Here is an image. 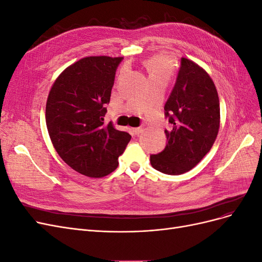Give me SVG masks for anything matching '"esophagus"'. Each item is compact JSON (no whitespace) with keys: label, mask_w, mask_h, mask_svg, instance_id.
<instances>
[{"label":"esophagus","mask_w":262,"mask_h":262,"mask_svg":"<svg viewBox=\"0 0 262 262\" xmlns=\"http://www.w3.org/2000/svg\"><path fill=\"white\" fill-rule=\"evenodd\" d=\"M132 131L134 134H136V136H139V134L143 131V128H134V129H132Z\"/></svg>","instance_id":"34e87169"}]
</instances>
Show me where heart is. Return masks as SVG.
Returning a JSON list of instances; mask_svg holds the SVG:
<instances>
[{
	"label": "heart",
	"mask_w": 262,
	"mask_h": 262,
	"mask_svg": "<svg viewBox=\"0 0 262 262\" xmlns=\"http://www.w3.org/2000/svg\"><path fill=\"white\" fill-rule=\"evenodd\" d=\"M143 64L152 82L156 80L168 81L173 73V62L167 54L160 53L150 55L144 60Z\"/></svg>",
	"instance_id": "obj_1"
}]
</instances>
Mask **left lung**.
I'll return each instance as SVG.
<instances>
[{
	"label": "left lung",
	"instance_id": "1",
	"mask_svg": "<svg viewBox=\"0 0 262 262\" xmlns=\"http://www.w3.org/2000/svg\"><path fill=\"white\" fill-rule=\"evenodd\" d=\"M164 109L172 128L165 130L168 143L161 153L150 155V165L167 175H181L210 152L220 129L219 95L207 71L182 58Z\"/></svg>",
	"mask_w": 262,
	"mask_h": 262
}]
</instances>
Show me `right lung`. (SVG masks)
Segmentation results:
<instances>
[{"label": "right lung", "instance_id": "obj_1", "mask_svg": "<svg viewBox=\"0 0 262 262\" xmlns=\"http://www.w3.org/2000/svg\"><path fill=\"white\" fill-rule=\"evenodd\" d=\"M122 57H86L57 77L46 105L52 144L71 168L91 178L109 175L131 140L104 123L116 71Z\"/></svg>", "mask_w": 262, "mask_h": 262}]
</instances>
